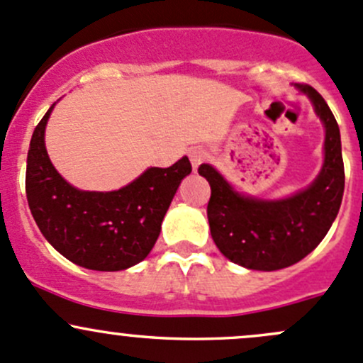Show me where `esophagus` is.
I'll return each instance as SVG.
<instances>
[{"mask_svg":"<svg viewBox=\"0 0 363 363\" xmlns=\"http://www.w3.org/2000/svg\"><path fill=\"white\" fill-rule=\"evenodd\" d=\"M189 160H191V164H193V170H199L200 164L203 163L205 160V151L203 149H199V147H193L189 149Z\"/></svg>","mask_w":363,"mask_h":363,"instance_id":"esophagus-1","label":"esophagus"}]
</instances>
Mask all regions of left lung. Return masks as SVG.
<instances>
[{
    "instance_id": "obj_1",
    "label": "left lung",
    "mask_w": 363,
    "mask_h": 363,
    "mask_svg": "<svg viewBox=\"0 0 363 363\" xmlns=\"http://www.w3.org/2000/svg\"><path fill=\"white\" fill-rule=\"evenodd\" d=\"M325 124V163L316 181L295 196L277 202L247 199L211 164L199 174L211 184L207 218L219 251L251 270H279L306 258L323 240L337 216L344 193V163L337 121L314 87L298 86Z\"/></svg>"
}]
</instances>
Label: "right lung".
I'll return each instance as SVG.
<instances>
[{
    "label": "right lung",
    "instance_id": "1",
    "mask_svg": "<svg viewBox=\"0 0 363 363\" xmlns=\"http://www.w3.org/2000/svg\"><path fill=\"white\" fill-rule=\"evenodd\" d=\"M52 108L33 131L26 167V196L40 232L54 250L86 269L113 272L142 262L158 240L161 221L191 163L184 156L168 168H149L117 191H80L57 174L45 151Z\"/></svg>",
    "mask_w": 363,
    "mask_h": 363
}]
</instances>
